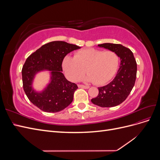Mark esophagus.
I'll return each instance as SVG.
<instances>
[{
    "label": "esophagus",
    "instance_id": "34e87169",
    "mask_svg": "<svg viewBox=\"0 0 160 160\" xmlns=\"http://www.w3.org/2000/svg\"><path fill=\"white\" fill-rule=\"evenodd\" d=\"M78 88H83V89H89V87L87 85H78Z\"/></svg>",
    "mask_w": 160,
    "mask_h": 160
}]
</instances>
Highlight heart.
<instances>
[{"label": "heart", "instance_id": "b5f03b06", "mask_svg": "<svg viewBox=\"0 0 160 160\" xmlns=\"http://www.w3.org/2000/svg\"><path fill=\"white\" fill-rule=\"evenodd\" d=\"M118 65L119 57L114 51L88 49L77 52L74 58L67 56L62 61V69L72 81L81 80L86 71L87 81L103 85L115 74Z\"/></svg>", "mask_w": 160, "mask_h": 160}]
</instances>
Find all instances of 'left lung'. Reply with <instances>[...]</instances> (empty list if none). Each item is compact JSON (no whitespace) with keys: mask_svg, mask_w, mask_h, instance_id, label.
<instances>
[{"mask_svg":"<svg viewBox=\"0 0 160 160\" xmlns=\"http://www.w3.org/2000/svg\"><path fill=\"white\" fill-rule=\"evenodd\" d=\"M98 46L114 51L121 62L113 80L98 88L99 94L91 102L101 108L115 107L123 103L132 91L136 79L137 63L132 51L122 45L103 43Z\"/></svg>","mask_w":160,"mask_h":160,"instance_id":"obj_1","label":"left lung"}]
</instances>
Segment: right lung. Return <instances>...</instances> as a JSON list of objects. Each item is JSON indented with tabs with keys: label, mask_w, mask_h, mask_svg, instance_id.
Listing matches in <instances>:
<instances>
[{
	"label": "right lung",
	"mask_w": 160,
	"mask_h": 160,
	"mask_svg": "<svg viewBox=\"0 0 160 160\" xmlns=\"http://www.w3.org/2000/svg\"><path fill=\"white\" fill-rule=\"evenodd\" d=\"M80 47L65 41H52L42 45L28 57L22 69L24 91L31 102L45 112H59L69 106L73 99L77 85L62 74V62L70 52ZM51 71V82L41 92L32 89L33 79L38 72Z\"/></svg>",
	"instance_id": "obj_1"
}]
</instances>
